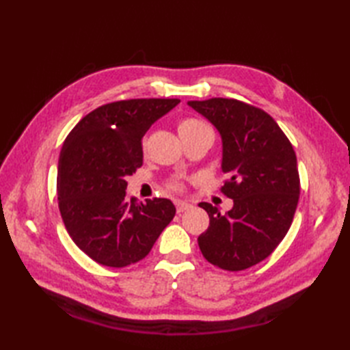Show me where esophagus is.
Wrapping results in <instances>:
<instances>
[{"label":"esophagus","instance_id":"obj_1","mask_svg":"<svg viewBox=\"0 0 350 350\" xmlns=\"http://www.w3.org/2000/svg\"><path fill=\"white\" fill-rule=\"evenodd\" d=\"M174 204H176L177 213H182V212H185V211H188L189 207H191V204H188L187 202H182V200H176Z\"/></svg>","mask_w":350,"mask_h":350}]
</instances>
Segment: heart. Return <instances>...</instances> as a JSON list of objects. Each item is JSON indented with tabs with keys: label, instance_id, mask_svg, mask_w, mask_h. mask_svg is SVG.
Masks as SVG:
<instances>
[{
	"label": "heart",
	"instance_id": "b5f03b06",
	"mask_svg": "<svg viewBox=\"0 0 350 350\" xmlns=\"http://www.w3.org/2000/svg\"><path fill=\"white\" fill-rule=\"evenodd\" d=\"M177 129H179L180 138L189 137V135H196V133H200V132L212 131V129L209 128V124L204 123L203 120H200V118H196V117L182 118V120L179 122V126H177ZM141 146H143V148H146V138L143 139V143H141ZM171 188L179 189L180 187H179V185H177V183H173V185H171Z\"/></svg>",
	"mask_w": 350,
	"mask_h": 350
}]
</instances>
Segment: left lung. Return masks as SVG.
Returning <instances> with one entry per match:
<instances>
[{
  "label": "left lung",
  "mask_w": 350,
  "mask_h": 350,
  "mask_svg": "<svg viewBox=\"0 0 350 350\" xmlns=\"http://www.w3.org/2000/svg\"><path fill=\"white\" fill-rule=\"evenodd\" d=\"M188 105L219 132L227 176L221 192L233 200L226 215L211 203L198 204L209 215L200 251L221 269H248L271 256L292 226L301 191L295 150L263 109L224 98Z\"/></svg>",
  "instance_id": "1"
}]
</instances>
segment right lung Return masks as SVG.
<instances>
[{
	"label": "right lung",
	"mask_w": 350,
	"mask_h": 350,
	"mask_svg": "<svg viewBox=\"0 0 350 350\" xmlns=\"http://www.w3.org/2000/svg\"><path fill=\"white\" fill-rule=\"evenodd\" d=\"M179 99L111 102L81 118L58 159V209L72 241L103 266L143 260L176 215L167 198L126 197V176L143 165L141 139Z\"/></svg>",
	"instance_id": "add662e5"
}]
</instances>
